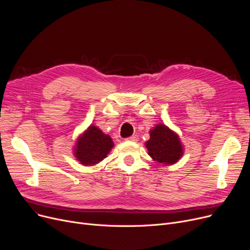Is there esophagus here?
Instances as JSON below:
<instances>
[{"instance_id":"esophagus-1","label":"esophagus","mask_w":250,"mask_h":250,"mask_svg":"<svg viewBox=\"0 0 250 250\" xmlns=\"http://www.w3.org/2000/svg\"><path fill=\"white\" fill-rule=\"evenodd\" d=\"M138 139H139V138H138L137 135H133V136H130V137L126 138L125 140H126V141H132V142H137Z\"/></svg>"}]
</instances>
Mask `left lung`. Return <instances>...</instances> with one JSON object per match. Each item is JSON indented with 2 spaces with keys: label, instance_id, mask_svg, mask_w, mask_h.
I'll return each mask as SVG.
<instances>
[{
  "label": "left lung",
  "instance_id": "left-lung-1",
  "mask_svg": "<svg viewBox=\"0 0 250 250\" xmlns=\"http://www.w3.org/2000/svg\"><path fill=\"white\" fill-rule=\"evenodd\" d=\"M145 145L152 159L161 164H174L183 155L178 135L165 125H157L150 130V140Z\"/></svg>",
  "mask_w": 250,
  "mask_h": 250
}]
</instances>
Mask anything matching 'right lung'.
Returning <instances> with one entry per match:
<instances>
[{"instance_id": "1", "label": "right lung", "mask_w": 250, "mask_h": 250, "mask_svg": "<svg viewBox=\"0 0 250 250\" xmlns=\"http://www.w3.org/2000/svg\"><path fill=\"white\" fill-rule=\"evenodd\" d=\"M114 144L110 136L102 133L97 126L90 125L78 138L74 149L77 160L85 166H93L106 158Z\"/></svg>"}]
</instances>
